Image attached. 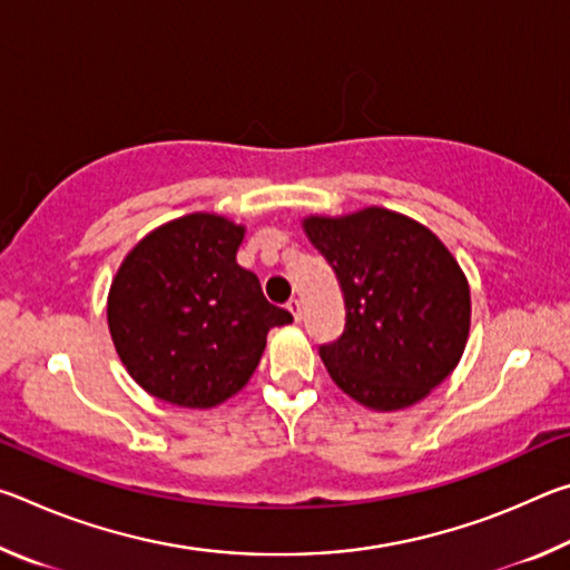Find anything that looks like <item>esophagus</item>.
Wrapping results in <instances>:
<instances>
[{"label":"esophagus","instance_id":"1","mask_svg":"<svg viewBox=\"0 0 570 570\" xmlns=\"http://www.w3.org/2000/svg\"><path fill=\"white\" fill-rule=\"evenodd\" d=\"M286 308H288V312H292V316H294L296 322L302 320V302H298V298H292V302L286 304Z\"/></svg>","mask_w":570,"mask_h":570}]
</instances>
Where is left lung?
Returning <instances> with one entry per match:
<instances>
[{
    "instance_id": "obj_1",
    "label": "left lung",
    "mask_w": 570,
    "mask_h": 570,
    "mask_svg": "<svg viewBox=\"0 0 570 570\" xmlns=\"http://www.w3.org/2000/svg\"><path fill=\"white\" fill-rule=\"evenodd\" d=\"M302 226L344 296V332L320 350L336 387L374 412L422 402L468 344L470 284L455 256L420 220L382 206Z\"/></svg>"
}]
</instances>
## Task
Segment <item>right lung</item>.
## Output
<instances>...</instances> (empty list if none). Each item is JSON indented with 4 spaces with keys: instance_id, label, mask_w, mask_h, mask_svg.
Wrapping results in <instances>:
<instances>
[{
    "instance_id": "right-lung-1",
    "label": "right lung",
    "mask_w": 570,
    "mask_h": 570,
    "mask_svg": "<svg viewBox=\"0 0 570 570\" xmlns=\"http://www.w3.org/2000/svg\"><path fill=\"white\" fill-rule=\"evenodd\" d=\"M246 226L198 210L153 228L122 258L108 326L122 366L153 397L218 407L246 387L268 330L292 322L238 266Z\"/></svg>"
}]
</instances>
